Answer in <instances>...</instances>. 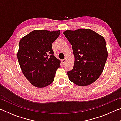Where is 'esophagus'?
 I'll return each mask as SVG.
<instances>
[{
	"label": "esophagus",
	"instance_id": "1",
	"mask_svg": "<svg viewBox=\"0 0 121 121\" xmlns=\"http://www.w3.org/2000/svg\"><path fill=\"white\" fill-rule=\"evenodd\" d=\"M67 61V59L66 58H65L64 59H63V60H62V62L63 63V64H65V62H66Z\"/></svg>",
	"mask_w": 121,
	"mask_h": 121
}]
</instances>
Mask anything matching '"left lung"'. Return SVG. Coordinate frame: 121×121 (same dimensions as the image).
Returning a JSON list of instances; mask_svg holds the SVG:
<instances>
[{
	"instance_id": "obj_1",
	"label": "left lung",
	"mask_w": 121,
	"mask_h": 121,
	"mask_svg": "<svg viewBox=\"0 0 121 121\" xmlns=\"http://www.w3.org/2000/svg\"><path fill=\"white\" fill-rule=\"evenodd\" d=\"M63 34L72 45L75 56L73 68L67 72L69 80L81 86L95 82L107 59L105 38L90 29L66 30Z\"/></svg>"
}]
</instances>
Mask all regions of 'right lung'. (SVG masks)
Wrapping results in <instances>:
<instances>
[{
	"mask_svg": "<svg viewBox=\"0 0 121 121\" xmlns=\"http://www.w3.org/2000/svg\"><path fill=\"white\" fill-rule=\"evenodd\" d=\"M60 31L35 30L19 42L17 59L26 78L35 86L46 87L53 81L61 61L54 56L52 44Z\"/></svg>",
	"mask_w": 121,
	"mask_h": 121,
	"instance_id": "right-lung-1",
	"label": "right lung"
}]
</instances>
